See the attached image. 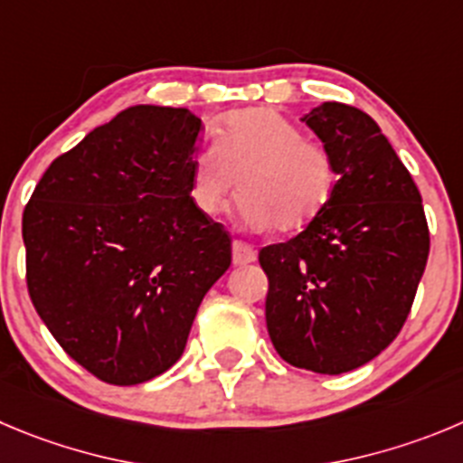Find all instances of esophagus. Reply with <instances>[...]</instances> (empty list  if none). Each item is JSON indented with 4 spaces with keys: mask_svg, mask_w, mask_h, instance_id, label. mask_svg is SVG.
Masks as SVG:
<instances>
[{
    "mask_svg": "<svg viewBox=\"0 0 463 463\" xmlns=\"http://www.w3.org/2000/svg\"><path fill=\"white\" fill-rule=\"evenodd\" d=\"M256 260V249L251 244H246V241L235 240L232 241V262L237 267L240 265H249V262Z\"/></svg>",
    "mask_w": 463,
    "mask_h": 463,
    "instance_id": "obj_1",
    "label": "esophagus"
}]
</instances>
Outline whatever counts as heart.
<instances>
[{"label": "heart", "instance_id": "1", "mask_svg": "<svg viewBox=\"0 0 463 463\" xmlns=\"http://www.w3.org/2000/svg\"><path fill=\"white\" fill-rule=\"evenodd\" d=\"M335 162L324 146L276 111H232L219 123L212 148L192 159L189 194L214 217L240 183L237 217L253 231L292 232L317 217L335 187Z\"/></svg>", "mask_w": 463, "mask_h": 463}]
</instances>
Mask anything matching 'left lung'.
Masks as SVG:
<instances>
[{
  "mask_svg": "<svg viewBox=\"0 0 463 463\" xmlns=\"http://www.w3.org/2000/svg\"><path fill=\"white\" fill-rule=\"evenodd\" d=\"M335 162L334 194L297 237L265 246L267 331L295 368L343 374L400 334L430 256L422 198L365 111L322 102L301 116Z\"/></svg>",
  "mask_w": 463,
  "mask_h": 463,
  "instance_id": "left-lung-1",
  "label": "left lung"
}]
</instances>
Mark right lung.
Segmentation results:
<instances>
[{
    "label": "right lung",
    "instance_id": "add662e5",
    "mask_svg": "<svg viewBox=\"0 0 463 463\" xmlns=\"http://www.w3.org/2000/svg\"><path fill=\"white\" fill-rule=\"evenodd\" d=\"M198 132L183 107H128L56 157L24 207L33 308L107 383L166 373L231 267V237L189 194Z\"/></svg>",
    "mask_w": 463,
    "mask_h": 463
}]
</instances>
